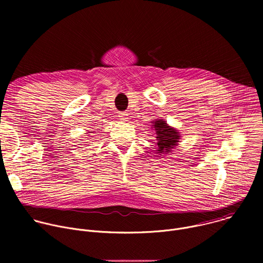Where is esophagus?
Wrapping results in <instances>:
<instances>
[{
  "label": "esophagus",
  "mask_w": 263,
  "mask_h": 263,
  "mask_svg": "<svg viewBox=\"0 0 263 263\" xmlns=\"http://www.w3.org/2000/svg\"><path fill=\"white\" fill-rule=\"evenodd\" d=\"M119 118H120L121 121L126 122V121L128 120V115L126 114V112H120V114H119Z\"/></svg>",
  "instance_id": "obj_1"
}]
</instances>
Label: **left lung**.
Segmentation results:
<instances>
[{
  "label": "left lung",
  "mask_w": 263,
  "mask_h": 263,
  "mask_svg": "<svg viewBox=\"0 0 263 263\" xmlns=\"http://www.w3.org/2000/svg\"><path fill=\"white\" fill-rule=\"evenodd\" d=\"M152 128L156 133V154H170L178 145L181 139L180 132L171 127L164 120H155L152 122Z\"/></svg>",
  "instance_id": "obj_1"
}]
</instances>
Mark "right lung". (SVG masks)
<instances>
[{
  "instance_id": "1",
  "label": "right lung",
  "mask_w": 263,
  "mask_h": 263,
  "mask_svg": "<svg viewBox=\"0 0 263 263\" xmlns=\"http://www.w3.org/2000/svg\"><path fill=\"white\" fill-rule=\"evenodd\" d=\"M89 133H91V132H89Z\"/></svg>"
}]
</instances>
